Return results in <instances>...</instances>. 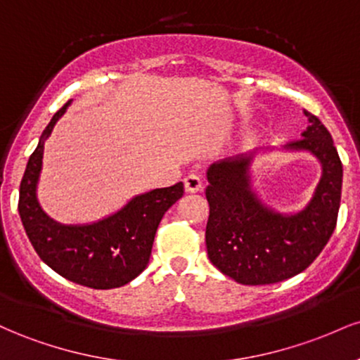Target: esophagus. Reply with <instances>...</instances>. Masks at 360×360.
<instances>
[{
  "instance_id": "esophagus-1",
  "label": "esophagus",
  "mask_w": 360,
  "mask_h": 360,
  "mask_svg": "<svg viewBox=\"0 0 360 360\" xmlns=\"http://www.w3.org/2000/svg\"><path fill=\"white\" fill-rule=\"evenodd\" d=\"M201 188H203V184H201V179L198 176L189 174L184 177L186 193H198V191H201Z\"/></svg>"
}]
</instances>
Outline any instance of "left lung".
<instances>
[{"instance_id":"1","label":"left lung","mask_w":360,"mask_h":360,"mask_svg":"<svg viewBox=\"0 0 360 360\" xmlns=\"http://www.w3.org/2000/svg\"><path fill=\"white\" fill-rule=\"evenodd\" d=\"M309 125L286 150L309 152L320 160L321 177L309 203L284 214L266 206L250 186L255 152L212 164L206 172V249L217 269L240 284L259 286L303 272L323 250L337 225L342 162L330 131L304 111Z\"/></svg>"}]
</instances>
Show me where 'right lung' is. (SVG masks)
Segmentation results:
<instances>
[{
	"instance_id": "obj_1",
	"label": "right lung",
	"mask_w": 360,
	"mask_h": 360,
	"mask_svg": "<svg viewBox=\"0 0 360 360\" xmlns=\"http://www.w3.org/2000/svg\"><path fill=\"white\" fill-rule=\"evenodd\" d=\"M69 105L71 101L53 115L28 159L20 184V218L39 257L62 278L93 289L120 288L147 267L157 226L164 213L183 196L184 186L177 183L139 194L117 213L89 225L53 221L40 208L37 184L45 140Z\"/></svg>"
}]
</instances>
